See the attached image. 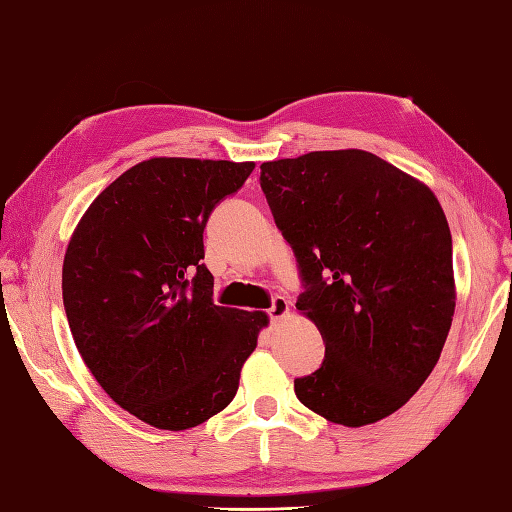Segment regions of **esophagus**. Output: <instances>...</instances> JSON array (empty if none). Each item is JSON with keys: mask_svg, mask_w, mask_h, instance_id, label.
<instances>
[{"mask_svg": "<svg viewBox=\"0 0 512 512\" xmlns=\"http://www.w3.org/2000/svg\"><path fill=\"white\" fill-rule=\"evenodd\" d=\"M288 308H290L288 299L282 297V295H277V297H273V302H270L268 317L273 319V322H277V319H282V317L288 313Z\"/></svg>", "mask_w": 512, "mask_h": 512, "instance_id": "34e87169", "label": "esophagus"}]
</instances>
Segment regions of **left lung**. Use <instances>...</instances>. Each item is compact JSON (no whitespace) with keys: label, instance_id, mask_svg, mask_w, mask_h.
Returning a JSON list of instances; mask_svg holds the SVG:
<instances>
[{"label":"left lung","instance_id":"8db88e82","mask_svg":"<svg viewBox=\"0 0 512 512\" xmlns=\"http://www.w3.org/2000/svg\"><path fill=\"white\" fill-rule=\"evenodd\" d=\"M259 168L302 277L295 306L326 344L295 395L328 422L375 424L426 382L453 324L444 210L428 186L366 150H315Z\"/></svg>","mask_w":512,"mask_h":512}]
</instances>
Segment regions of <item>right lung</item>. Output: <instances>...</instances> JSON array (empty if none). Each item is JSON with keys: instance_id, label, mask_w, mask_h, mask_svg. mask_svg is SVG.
Here are the masks:
<instances>
[{"instance_id": "right-lung-1", "label": "right lung", "mask_w": 512, "mask_h": 512, "mask_svg": "<svg viewBox=\"0 0 512 512\" xmlns=\"http://www.w3.org/2000/svg\"><path fill=\"white\" fill-rule=\"evenodd\" d=\"M253 162L155 157L126 170L75 228L62 293L84 364L115 404L162 430L224 410L268 324L213 302L204 228Z\"/></svg>"}]
</instances>
